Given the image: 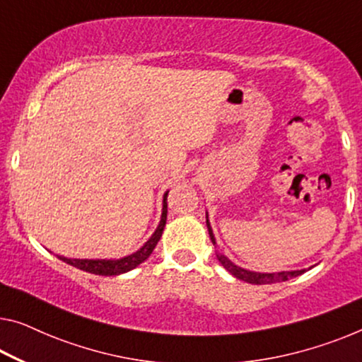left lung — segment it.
I'll return each instance as SVG.
<instances>
[{
  "label": "left lung",
  "instance_id": "1",
  "mask_svg": "<svg viewBox=\"0 0 362 362\" xmlns=\"http://www.w3.org/2000/svg\"><path fill=\"white\" fill-rule=\"evenodd\" d=\"M206 228H208L209 237H211L213 245L216 247V239H214L211 224H209V219H208V211H206ZM216 258H218L221 265H223L226 269H228V272L233 274V276H235L237 279H242V281H245V283H252V284H272V283L288 281V279L299 276V274L307 272V269H291V272H276V273L250 272V269H245V268H242L239 265H235L233 260H229V258L226 257V255H223V253H221L219 250H216Z\"/></svg>",
  "mask_w": 362,
  "mask_h": 362
}]
</instances>
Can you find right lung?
Returning <instances> with one entry per match:
<instances>
[{"label":"right lung","mask_w":362,"mask_h":362,"mask_svg":"<svg viewBox=\"0 0 362 362\" xmlns=\"http://www.w3.org/2000/svg\"><path fill=\"white\" fill-rule=\"evenodd\" d=\"M167 195H169V192L164 193L163 214H160L159 226L156 228V230L153 233V235L149 237L148 242H144V245L136 252L129 253V255L122 257V258H68L63 255H57V257L74 268H79L83 269V272L93 273V274H102V276H117V274L127 273L129 269L136 268L138 265H141L144 260H148L149 255L154 250L156 244L159 242L160 235H163V230L165 228V221H167V203H165Z\"/></svg>","instance_id":"right-lung-1"}]
</instances>
